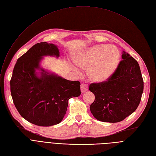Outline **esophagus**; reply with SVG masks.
<instances>
[{
  "mask_svg": "<svg viewBox=\"0 0 156 156\" xmlns=\"http://www.w3.org/2000/svg\"><path fill=\"white\" fill-rule=\"evenodd\" d=\"M80 90H81V92H82L83 93H84L87 91L88 87H87V84L86 82H83V83H81Z\"/></svg>",
  "mask_w": 156,
  "mask_h": 156,
  "instance_id": "1",
  "label": "esophagus"
}]
</instances>
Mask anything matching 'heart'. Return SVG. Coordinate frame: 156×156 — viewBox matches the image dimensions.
<instances>
[{
  "mask_svg": "<svg viewBox=\"0 0 156 156\" xmlns=\"http://www.w3.org/2000/svg\"><path fill=\"white\" fill-rule=\"evenodd\" d=\"M120 60V53L113 45H96L80 52L76 57V64L89 68V76L95 82H102L112 76Z\"/></svg>",
  "mask_w": 156,
  "mask_h": 156,
  "instance_id": "1",
  "label": "heart"
}]
</instances>
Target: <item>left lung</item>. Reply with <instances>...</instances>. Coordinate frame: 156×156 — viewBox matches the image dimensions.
<instances>
[{
    "label": "left lung",
    "mask_w": 156,
    "mask_h": 156,
    "mask_svg": "<svg viewBox=\"0 0 156 156\" xmlns=\"http://www.w3.org/2000/svg\"><path fill=\"white\" fill-rule=\"evenodd\" d=\"M122 60L107 81L91 83L89 90L95 100L90 105L93 115L100 121L118 122L137 108L144 91L140 66L134 58L123 51Z\"/></svg>",
    "instance_id": "1"
}]
</instances>
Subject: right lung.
I'll return each mask as SVG.
<instances>
[{
	"label": "right lung",
	"instance_id": "add662e5",
	"mask_svg": "<svg viewBox=\"0 0 156 156\" xmlns=\"http://www.w3.org/2000/svg\"><path fill=\"white\" fill-rule=\"evenodd\" d=\"M60 56L53 44H35L20 57L10 80L13 103L20 114L27 121L40 126L60 123L66 114L69 100L81 94L78 80H69L40 68L43 56ZM36 69L42 71L36 75Z\"/></svg>",
	"mask_w": 156,
	"mask_h": 156
}]
</instances>
